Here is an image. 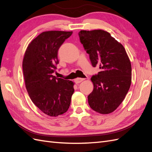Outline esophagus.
Here are the masks:
<instances>
[{"instance_id":"34e87169","label":"esophagus","mask_w":152,"mask_h":152,"mask_svg":"<svg viewBox=\"0 0 152 152\" xmlns=\"http://www.w3.org/2000/svg\"><path fill=\"white\" fill-rule=\"evenodd\" d=\"M84 80V79H83V78H77V79L75 80V82L76 84H79Z\"/></svg>"}]
</instances>
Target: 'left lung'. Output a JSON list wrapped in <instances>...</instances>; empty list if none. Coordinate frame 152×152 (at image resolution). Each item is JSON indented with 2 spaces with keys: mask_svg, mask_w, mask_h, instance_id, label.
<instances>
[{
  "mask_svg": "<svg viewBox=\"0 0 152 152\" xmlns=\"http://www.w3.org/2000/svg\"><path fill=\"white\" fill-rule=\"evenodd\" d=\"M79 35L92 65H98L101 70L91 77L94 89L88 96L89 104L96 112L112 113L123 102L130 88L129 58L123 45L107 31L81 30Z\"/></svg>",
  "mask_w": 152,
  "mask_h": 152,
  "instance_id": "8db88e82",
  "label": "left lung"
}]
</instances>
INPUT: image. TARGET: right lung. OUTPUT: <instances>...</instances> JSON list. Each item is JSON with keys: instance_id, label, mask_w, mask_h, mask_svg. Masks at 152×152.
Masks as SVG:
<instances>
[{"instance_id": "obj_1", "label": "right lung", "mask_w": 152, "mask_h": 152, "mask_svg": "<svg viewBox=\"0 0 152 152\" xmlns=\"http://www.w3.org/2000/svg\"><path fill=\"white\" fill-rule=\"evenodd\" d=\"M72 31H44L28 45L23 61L25 86L30 98L45 114L65 113L74 92L73 82L53 75L59 63L58 51Z\"/></svg>"}]
</instances>
